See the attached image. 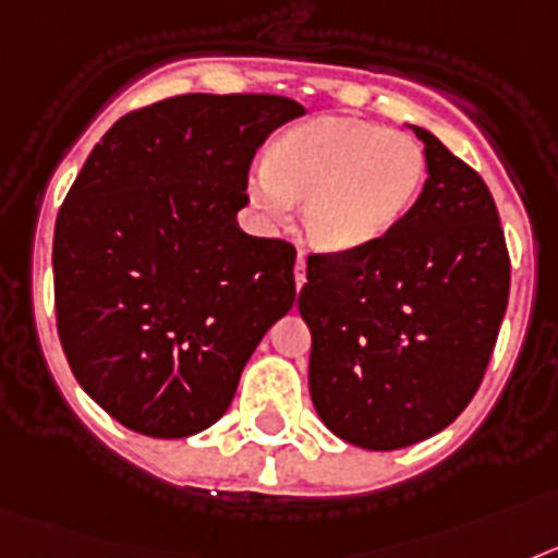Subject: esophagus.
<instances>
[{"instance_id":"esophagus-1","label":"esophagus","mask_w":558,"mask_h":558,"mask_svg":"<svg viewBox=\"0 0 558 558\" xmlns=\"http://www.w3.org/2000/svg\"><path fill=\"white\" fill-rule=\"evenodd\" d=\"M294 283H298V289H303V283H306V258H303V252H300L298 264H294Z\"/></svg>"}]
</instances>
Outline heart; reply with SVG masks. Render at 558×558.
<instances>
[{
  "instance_id": "obj_1",
  "label": "heart",
  "mask_w": 558,
  "mask_h": 558,
  "mask_svg": "<svg viewBox=\"0 0 558 558\" xmlns=\"http://www.w3.org/2000/svg\"><path fill=\"white\" fill-rule=\"evenodd\" d=\"M426 157L413 137L345 118H319L278 140L250 177L252 205L286 221L303 202L317 250L353 252L385 239L415 205Z\"/></svg>"
}]
</instances>
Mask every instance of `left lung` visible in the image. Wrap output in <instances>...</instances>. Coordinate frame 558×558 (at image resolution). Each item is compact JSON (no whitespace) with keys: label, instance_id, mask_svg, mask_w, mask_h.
Segmentation results:
<instances>
[{"label":"left lung","instance_id":"8db88e82","mask_svg":"<svg viewBox=\"0 0 558 558\" xmlns=\"http://www.w3.org/2000/svg\"><path fill=\"white\" fill-rule=\"evenodd\" d=\"M413 132L429 173L415 205L365 250L308 255L298 298L314 410L337 438L376 452L418 444L466 410L511 286L481 173L426 129Z\"/></svg>","mask_w":558,"mask_h":558}]
</instances>
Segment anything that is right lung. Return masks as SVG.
<instances>
[{
  "instance_id": "add662e5",
  "label": "right lung",
  "mask_w": 558,
  "mask_h": 558,
  "mask_svg": "<svg viewBox=\"0 0 558 558\" xmlns=\"http://www.w3.org/2000/svg\"><path fill=\"white\" fill-rule=\"evenodd\" d=\"M306 114L280 95H179L92 148L58 210L56 319L77 385L123 426L187 438L294 303V252L235 213L264 140Z\"/></svg>"
}]
</instances>
